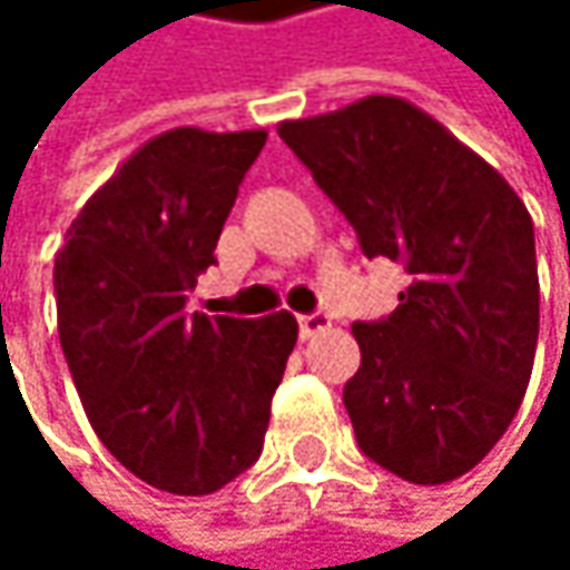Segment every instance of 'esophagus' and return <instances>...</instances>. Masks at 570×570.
<instances>
[{"label": "esophagus", "mask_w": 570, "mask_h": 570, "mask_svg": "<svg viewBox=\"0 0 570 570\" xmlns=\"http://www.w3.org/2000/svg\"><path fill=\"white\" fill-rule=\"evenodd\" d=\"M330 330V316L326 313H309V316H299V340H313L316 333Z\"/></svg>", "instance_id": "1"}]
</instances>
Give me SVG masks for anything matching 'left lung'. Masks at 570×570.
<instances>
[{
  "label": "left lung",
  "mask_w": 570,
  "mask_h": 570,
  "mask_svg": "<svg viewBox=\"0 0 570 570\" xmlns=\"http://www.w3.org/2000/svg\"><path fill=\"white\" fill-rule=\"evenodd\" d=\"M277 131L346 214L363 254L412 277L386 320L353 323L363 360L343 405L360 449L405 482H455L505 435L531 380L528 207L489 161L396 95Z\"/></svg>",
  "instance_id": "obj_1"
}]
</instances>
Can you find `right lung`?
<instances>
[{
  "mask_svg": "<svg viewBox=\"0 0 570 570\" xmlns=\"http://www.w3.org/2000/svg\"><path fill=\"white\" fill-rule=\"evenodd\" d=\"M264 141V128L145 141L56 254L58 340L85 415L128 472L171 495H210L257 462L296 346L286 309H184Z\"/></svg>",
  "mask_w": 570,
  "mask_h": 570,
  "instance_id": "1",
  "label": "right lung"
}]
</instances>
